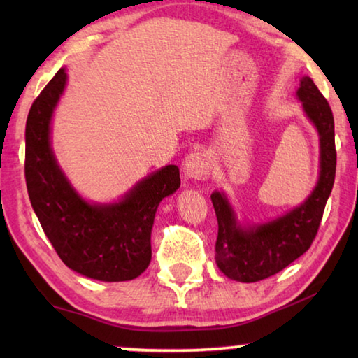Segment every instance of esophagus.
Instances as JSON below:
<instances>
[{
    "label": "esophagus",
    "instance_id": "obj_1",
    "mask_svg": "<svg viewBox=\"0 0 358 358\" xmlns=\"http://www.w3.org/2000/svg\"><path fill=\"white\" fill-rule=\"evenodd\" d=\"M183 172L187 178L207 180L211 172V157L208 153H191L183 161Z\"/></svg>",
    "mask_w": 358,
    "mask_h": 358
}]
</instances>
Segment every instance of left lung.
Wrapping results in <instances>:
<instances>
[{
  "instance_id": "8db88e82",
  "label": "left lung",
  "mask_w": 358,
  "mask_h": 358,
  "mask_svg": "<svg viewBox=\"0 0 358 358\" xmlns=\"http://www.w3.org/2000/svg\"><path fill=\"white\" fill-rule=\"evenodd\" d=\"M296 98L319 134V178L305 202L271 221L243 226L226 194H211L217 217L216 264L234 281L265 280L310 250L335 183V121L329 102L306 76L301 77Z\"/></svg>"
}]
</instances>
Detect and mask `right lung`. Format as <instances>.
Returning a JSON list of instances; mask_svg holds the SVG:
<instances>
[{"label": "right lung", "mask_w": 358, "mask_h": 358, "mask_svg": "<svg viewBox=\"0 0 358 358\" xmlns=\"http://www.w3.org/2000/svg\"><path fill=\"white\" fill-rule=\"evenodd\" d=\"M68 74L59 69L33 102L25 129V178L31 207L59 259L87 278L131 281L151 260L157 205L180 187L177 166H166L112 203L88 202L59 167L50 143L53 112Z\"/></svg>", "instance_id": "obj_1"}]
</instances>
